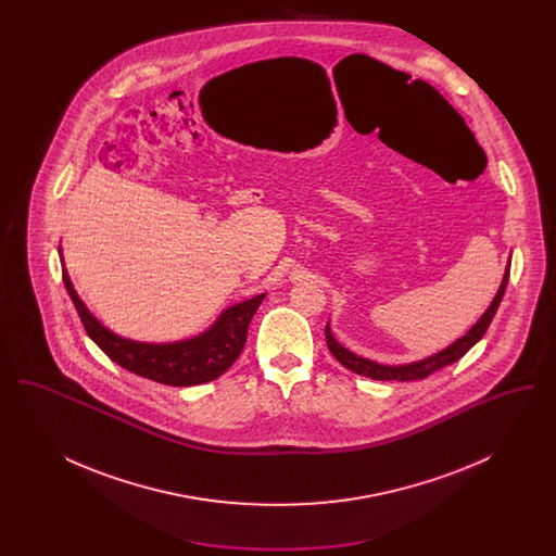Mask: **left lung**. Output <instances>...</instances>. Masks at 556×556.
<instances>
[{
  "instance_id": "obj_1",
  "label": "left lung",
  "mask_w": 556,
  "mask_h": 556,
  "mask_svg": "<svg viewBox=\"0 0 556 556\" xmlns=\"http://www.w3.org/2000/svg\"><path fill=\"white\" fill-rule=\"evenodd\" d=\"M508 273H510V261H508V265L504 268L501 288H498L494 300L490 302V306L485 308V313L479 317L476 325L465 336H460L456 342H452L444 350H440V352H435L431 356H425L421 361H413V363H404V365H381V363H375V361L365 358V356H361V354H356V352H352V350H348V348L340 344L333 338L329 323L325 327V340H327L331 354L344 365L345 369L354 370L356 375H365V377L379 379V381H415V379H424L427 375H431L433 370L442 369L446 365L456 363L460 356H465L483 338V333L488 331L492 318H494L501 302H503L506 283H508Z\"/></svg>"
}]
</instances>
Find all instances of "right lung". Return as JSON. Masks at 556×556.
I'll return each instance as SVG.
<instances>
[{
    "label": "right lung",
    "mask_w": 556,
    "mask_h": 556,
    "mask_svg": "<svg viewBox=\"0 0 556 556\" xmlns=\"http://www.w3.org/2000/svg\"><path fill=\"white\" fill-rule=\"evenodd\" d=\"M60 254H62V248H60ZM62 279L85 325V331L116 365L131 370L139 377L159 381L164 386H177V388L212 381L238 361L248 338V325L266 298V293H258L250 300H243L225 308L211 327L198 336L177 340V342L154 344V342L129 340L108 329L106 325L80 300L79 293L71 281L68 270L64 268V256H62Z\"/></svg>",
    "instance_id": "add662e5"
}]
</instances>
